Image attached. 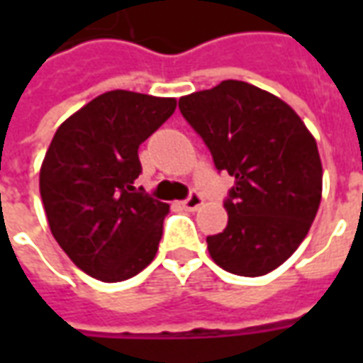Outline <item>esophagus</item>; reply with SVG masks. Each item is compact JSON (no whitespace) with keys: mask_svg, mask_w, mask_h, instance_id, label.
Here are the masks:
<instances>
[{"mask_svg":"<svg viewBox=\"0 0 363 363\" xmlns=\"http://www.w3.org/2000/svg\"><path fill=\"white\" fill-rule=\"evenodd\" d=\"M202 204H204V200H202V196H200V194H196V192H192V194H190V196L186 198L184 202H182V206H184L186 210H190V212H196L198 208H200Z\"/></svg>","mask_w":363,"mask_h":363,"instance_id":"34e87169","label":"esophagus"}]
</instances>
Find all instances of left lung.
<instances>
[{"label":"left lung","mask_w":363,"mask_h":363,"mask_svg":"<svg viewBox=\"0 0 363 363\" xmlns=\"http://www.w3.org/2000/svg\"><path fill=\"white\" fill-rule=\"evenodd\" d=\"M179 108L218 171L235 177L223 204L228 228L206 239L210 257L237 276L272 272L297 251L319 210L315 138L288 103L235 79L181 96Z\"/></svg>","instance_id":"left-lung-1"}]
</instances>
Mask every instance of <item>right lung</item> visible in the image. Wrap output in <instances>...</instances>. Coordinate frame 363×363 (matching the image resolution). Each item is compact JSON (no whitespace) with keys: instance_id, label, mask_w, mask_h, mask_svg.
<instances>
[{"instance_id":"right-lung-1","label":"right lung","mask_w":363,"mask_h":363,"mask_svg":"<svg viewBox=\"0 0 363 363\" xmlns=\"http://www.w3.org/2000/svg\"><path fill=\"white\" fill-rule=\"evenodd\" d=\"M177 108L173 96L108 91L64 120L40 167L54 239L101 281L132 278L155 259L169 204L134 186L138 147Z\"/></svg>"}]
</instances>
